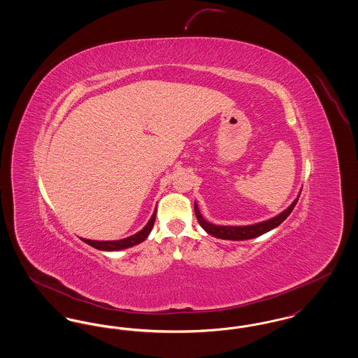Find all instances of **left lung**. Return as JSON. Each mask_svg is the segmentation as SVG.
<instances>
[{
	"label": "left lung",
	"mask_w": 358,
	"mask_h": 358,
	"mask_svg": "<svg viewBox=\"0 0 358 358\" xmlns=\"http://www.w3.org/2000/svg\"><path fill=\"white\" fill-rule=\"evenodd\" d=\"M298 199H295V201L289 205L285 212L278 215L276 217L270 219L267 222H259V224H254V225H244V227H224V225L210 224V222L204 220V217L201 216V213L197 208V204H194V213H196V217L200 222V225L204 228L209 235H212L215 238H225V240H247V238H257V236L271 231L275 227H278L279 224L285 222L289 217V213L292 212L294 206L298 203Z\"/></svg>",
	"instance_id": "8db88e82"
}]
</instances>
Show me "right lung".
Returning a JSON list of instances; mask_svg holds the SVG:
<instances>
[{
    "label": "right lung",
    "instance_id": "add662e5",
    "mask_svg": "<svg viewBox=\"0 0 358 358\" xmlns=\"http://www.w3.org/2000/svg\"><path fill=\"white\" fill-rule=\"evenodd\" d=\"M154 222H155V213H153L150 222L146 224V227L142 231H139L138 234L130 236V238H123V240H115V241H96V240H87V238H82V240L96 250H103V251L124 250V248H129V247H133V245L142 243L145 238H148L153 228Z\"/></svg>",
    "mask_w": 358,
    "mask_h": 358
}]
</instances>
